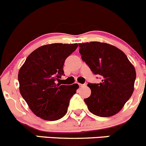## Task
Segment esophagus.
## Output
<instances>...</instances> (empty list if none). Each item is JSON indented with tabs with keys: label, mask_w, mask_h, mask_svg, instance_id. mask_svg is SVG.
<instances>
[{
	"label": "esophagus",
	"mask_w": 146,
	"mask_h": 146,
	"mask_svg": "<svg viewBox=\"0 0 146 146\" xmlns=\"http://www.w3.org/2000/svg\"><path fill=\"white\" fill-rule=\"evenodd\" d=\"M78 85H79V86H80V87H83V86H86V84H81V83H78Z\"/></svg>",
	"instance_id": "obj_1"
}]
</instances>
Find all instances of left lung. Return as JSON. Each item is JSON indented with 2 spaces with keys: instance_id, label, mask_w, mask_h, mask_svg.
Here are the masks:
<instances>
[{
  "instance_id": "left-lung-1",
  "label": "left lung",
  "mask_w": 146,
  "mask_h": 146,
  "mask_svg": "<svg viewBox=\"0 0 146 146\" xmlns=\"http://www.w3.org/2000/svg\"><path fill=\"white\" fill-rule=\"evenodd\" d=\"M82 60L93 74L101 76L100 83H88L90 97L84 99L89 111L100 117L118 113L134 90L136 73L126 55L118 48L100 42L79 43Z\"/></svg>"
}]
</instances>
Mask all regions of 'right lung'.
<instances>
[{"label":"right lung","instance_id":"right-lung-1","mask_svg":"<svg viewBox=\"0 0 146 146\" xmlns=\"http://www.w3.org/2000/svg\"><path fill=\"white\" fill-rule=\"evenodd\" d=\"M77 43L40 46L27 57L18 72L19 90L32 112L46 121H57L66 114L69 101L79 88L56 84L63 75L66 59Z\"/></svg>","mask_w":146,"mask_h":146}]
</instances>
